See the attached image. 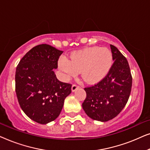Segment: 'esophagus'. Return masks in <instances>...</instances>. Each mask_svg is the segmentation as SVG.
Wrapping results in <instances>:
<instances>
[{
  "instance_id": "34e87169",
  "label": "esophagus",
  "mask_w": 150,
  "mask_h": 150,
  "mask_svg": "<svg viewBox=\"0 0 150 150\" xmlns=\"http://www.w3.org/2000/svg\"><path fill=\"white\" fill-rule=\"evenodd\" d=\"M78 88H79V86L77 85H75V84H74V85H72V86H71V91H72L73 92L75 91Z\"/></svg>"
}]
</instances>
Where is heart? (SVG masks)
<instances>
[{
  "label": "heart",
  "mask_w": 150,
  "mask_h": 150,
  "mask_svg": "<svg viewBox=\"0 0 150 150\" xmlns=\"http://www.w3.org/2000/svg\"><path fill=\"white\" fill-rule=\"evenodd\" d=\"M112 52L105 47H90L71 53L69 59L61 56L58 67L65 79L76 76L81 71V76L88 83L103 79L112 65Z\"/></svg>",
  "instance_id": "heart-1"
}]
</instances>
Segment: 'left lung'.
<instances>
[{"mask_svg":"<svg viewBox=\"0 0 150 150\" xmlns=\"http://www.w3.org/2000/svg\"><path fill=\"white\" fill-rule=\"evenodd\" d=\"M114 63L102 81L85 87L87 97L83 108L90 118L100 122L112 120L122 111L128 102L132 78L126 57L113 45H110Z\"/></svg>","mask_w":150,"mask_h":150,"instance_id":"8db88e82","label":"left lung"}]
</instances>
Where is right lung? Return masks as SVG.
<instances>
[{"label":"right lung","mask_w":150,"mask_h":150,"mask_svg":"<svg viewBox=\"0 0 150 150\" xmlns=\"http://www.w3.org/2000/svg\"><path fill=\"white\" fill-rule=\"evenodd\" d=\"M63 51L48 44H40L28 51L16 71V93L26 115L46 124L58 117L71 85L57 79L54 69Z\"/></svg>","instance_id":"right-lung-1"}]
</instances>
